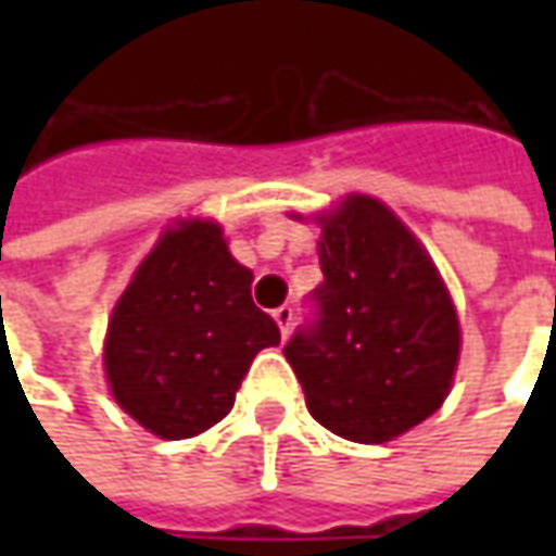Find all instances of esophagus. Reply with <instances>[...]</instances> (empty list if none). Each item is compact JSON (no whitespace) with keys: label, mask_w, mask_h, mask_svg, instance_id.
Wrapping results in <instances>:
<instances>
[{"label":"esophagus","mask_w":556,"mask_h":556,"mask_svg":"<svg viewBox=\"0 0 556 556\" xmlns=\"http://www.w3.org/2000/svg\"><path fill=\"white\" fill-rule=\"evenodd\" d=\"M271 315H275V321H278V328H281V333L288 337L290 325H293V306H278V309L271 312Z\"/></svg>","instance_id":"1"}]
</instances>
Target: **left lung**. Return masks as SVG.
Returning a JSON list of instances; mask_svg holds the SVG:
<instances>
[{"label":"left lung","instance_id":"1","mask_svg":"<svg viewBox=\"0 0 556 556\" xmlns=\"http://www.w3.org/2000/svg\"><path fill=\"white\" fill-rule=\"evenodd\" d=\"M325 281L285 346L312 417L353 442H387L437 412L458 365L448 290L415 235L353 194L325 223Z\"/></svg>","mask_w":556,"mask_h":556}]
</instances>
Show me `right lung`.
I'll list each match as a JSON object with an SVG mask.
<instances>
[{
	"mask_svg": "<svg viewBox=\"0 0 556 556\" xmlns=\"http://www.w3.org/2000/svg\"><path fill=\"white\" fill-rule=\"evenodd\" d=\"M250 285L253 271L231 260L219 225L166 231L108 325L104 371L123 412L163 439L219 424L256 353L281 343Z\"/></svg>",
	"mask_w": 556,
	"mask_h": 556,
	"instance_id": "right-lung-1",
	"label": "right lung"
}]
</instances>
